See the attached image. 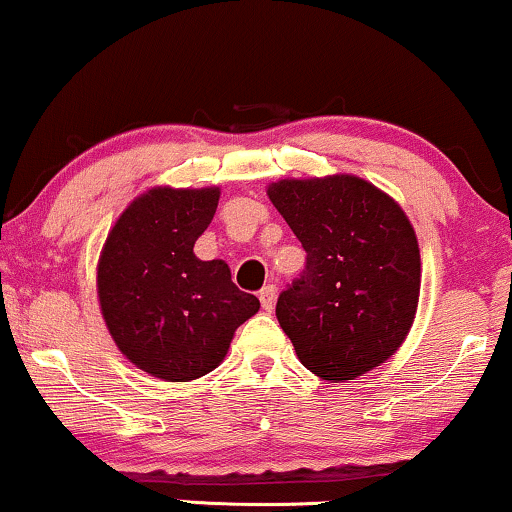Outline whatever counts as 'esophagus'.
<instances>
[{
	"mask_svg": "<svg viewBox=\"0 0 512 512\" xmlns=\"http://www.w3.org/2000/svg\"><path fill=\"white\" fill-rule=\"evenodd\" d=\"M258 298H261L263 310L265 312H272V310H275V300H277V286L275 284L263 286L261 293H258Z\"/></svg>",
	"mask_w": 512,
	"mask_h": 512,
	"instance_id": "obj_1",
	"label": "esophagus"
}]
</instances>
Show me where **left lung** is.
I'll list each match as a JSON object with an SVG mask.
<instances>
[{
	"mask_svg": "<svg viewBox=\"0 0 512 512\" xmlns=\"http://www.w3.org/2000/svg\"><path fill=\"white\" fill-rule=\"evenodd\" d=\"M272 205L305 249V270L277 298L300 363L354 380L401 347L419 300V247L408 216L359 177L284 179Z\"/></svg>",
	"mask_w": 512,
	"mask_h": 512,
	"instance_id": "8db88e82",
	"label": "left lung"
}]
</instances>
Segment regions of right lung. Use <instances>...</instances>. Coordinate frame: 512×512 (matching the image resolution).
<instances>
[{
	"mask_svg": "<svg viewBox=\"0 0 512 512\" xmlns=\"http://www.w3.org/2000/svg\"><path fill=\"white\" fill-rule=\"evenodd\" d=\"M219 205V188H153L121 214L104 244L97 293L116 345L137 368L167 382L207 375L235 328L258 312L223 261H200L193 244Z\"/></svg>",
	"mask_w": 512,
	"mask_h": 512,
	"instance_id": "add662e5",
	"label": "right lung"
}]
</instances>
